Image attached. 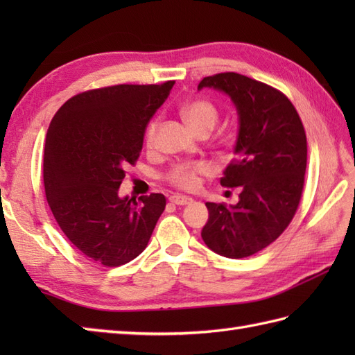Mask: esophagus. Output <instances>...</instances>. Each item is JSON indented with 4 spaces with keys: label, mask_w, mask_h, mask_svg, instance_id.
I'll use <instances>...</instances> for the list:
<instances>
[{
    "label": "esophagus",
    "mask_w": 355,
    "mask_h": 355,
    "mask_svg": "<svg viewBox=\"0 0 355 355\" xmlns=\"http://www.w3.org/2000/svg\"><path fill=\"white\" fill-rule=\"evenodd\" d=\"M169 201L172 202V205L186 206V205H191L192 198L191 197H184V195H172V197H169Z\"/></svg>",
    "instance_id": "esophagus-1"
}]
</instances>
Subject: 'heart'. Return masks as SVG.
Returning <instances> with one entry per match:
<instances>
[{
    "label": "heart",
    "mask_w": 355,
    "mask_h": 355,
    "mask_svg": "<svg viewBox=\"0 0 355 355\" xmlns=\"http://www.w3.org/2000/svg\"><path fill=\"white\" fill-rule=\"evenodd\" d=\"M182 116L192 130L202 135L214 130L220 111L215 105L207 99H195L187 102L182 108ZM158 120L153 119L145 130V143L148 148H153L155 143ZM210 171V166L206 162H180L172 164V168L166 173V182L178 189L191 191L198 184V177L205 175Z\"/></svg>",
    "instance_id": "obj_1"
}]
</instances>
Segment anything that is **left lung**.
<instances>
[{
    "instance_id": "obj_1",
    "label": "left lung",
    "mask_w": 355,
    "mask_h": 355,
    "mask_svg": "<svg viewBox=\"0 0 355 355\" xmlns=\"http://www.w3.org/2000/svg\"><path fill=\"white\" fill-rule=\"evenodd\" d=\"M202 87L229 94L238 110L236 157L221 184L241 193L235 206L206 202L201 236L218 254L247 258L281 236L296 215L305 183V128L288 97L263 82L227 71L205 78Z\"/></svg>"
}]
</instances>
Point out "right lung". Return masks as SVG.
Segmentation results:
<instances>
[{
    "instance_id": "add662e5",
    "label": "right lung",
    "mask_w": 355,
    "mask_h": 355,
    "mask_svg": "<svg viewBox=\"0 0 355 355\" xmlns=\"http://www.w3.org/2000/svg\"><path fill=\"white\" fill-rule=\"evenodd\" d=\"M175 80L88 89L51 119L44 148V187L70 243L105 267L145 250L166 207L163 193L120 198L125 168L139 160L149 119Z\"/></svg>"
}]
</instances>
